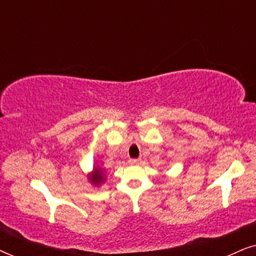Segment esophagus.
Returning <instances> with one entry per match:
<instances>
[{"label": "esophagus", "instance_id": "esophagus-1", "mask_svg": "<svg viewBox=\"0 0 256 256\" xmlns=\"http://www.w3.org/2000/svg\"><path fill=\"white\" fill-rule=\"evenodd\" d=\"M129 164H132V166H138V164H141V160L132 158V160H129Z\"/></svg>", "mask_w": 256, "mask_h": 256}]
</instances>
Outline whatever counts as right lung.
<instances>
[{"label":"right lung","instance_id":"1","mask_svg":"<svg viewBox=\"0 0 256 256\" xmlns=\"http://www.w3.org/2000/svg\"><path fill=\"white\" fill-rule=\"evenodd\" d=\"M87 177H88V180L90 182V184L94 185V186H100V185L104 184V180H106L104 171L102 170V168H100L99 166H94L93 171Z\"/></svg>","mask_w":256,"mask_h":256}]
</instances>
